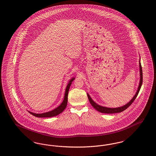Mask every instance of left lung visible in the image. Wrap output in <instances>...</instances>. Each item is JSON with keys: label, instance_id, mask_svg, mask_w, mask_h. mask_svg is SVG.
<instances>
[{"label": "left lung", "instance_id": "left-lung-1", "mask_svg": "<svg viewBox=\"0 0 156 156\" xmlns=\"http://www.w3.org/2000/svg\"><path fill=\"white\" fill-rule=\"evenodd\" d=\"M139 66H140V83H139V86L138 87L137 91L136 92V94H135V95L134 96L133 99H132V100L127 104L122 106V107H119V108H106L104 106H101L100 105H98V104H96L90 97L89 95L87 94L88 98L89 99V102L91 104V105L96 109L98 111L100 112L101 113H119L121 112H123L125 110H126V109L129 107L132 104L133 102L135 100V99L136 98V97L137 96L140 89L141 88V85H142V82H143V72H142V68H141V64L140 62L139 63Z\"/></svg>", "mask_w": 156, "mask_h": 156}]
</instances>
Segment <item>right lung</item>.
<instances>
[{
  "instance_id": "obj_1",
  "label": "right lung",
  "mask_w": 156,
  "mask_h": 156,
  "mask_svg": "<svg viewBox=\"0 0 156 156\" xmlns=\"http://www.w3.org/2000/svg\"><path fill=\"white\" fill-rule=\"evenodd\" d=\"M74 78H72L69 82L68 84L67 85L64 101L62 102V104H61L58 107H57V108H55V109H54L53 111H51L48 112L41 113V114H37V113H33V112H29L30 113V114L33 115V116L37 117V118H50V117H53V116H57V115L60 114L61 112L64 111V110L67 107L68 91H69V87H70V86H71V85L72 83V82L74 80Z\"/></svg>"
}]
</instances>
